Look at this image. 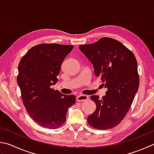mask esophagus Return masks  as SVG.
Wrapping results in <instances>:
<instances>
[{
	"mask_svg": "<svg viewBox=\"0 0 154 154\" xmlns=\"http://www.w3.org/2000/svg\"><path fill=\"white\" fill-rule=\"evenodd\" d=\"M89 99V97L86 95H79L77 97V101L78 102H83L88 100Z\"/></svg>",
	"mask_w": 154,
	"mask_h": 154,
	"instance_id": "34e87169",
	"label": "esophagus"
}]
</instances>
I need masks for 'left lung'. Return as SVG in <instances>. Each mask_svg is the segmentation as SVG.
Instances as JSON below:
<instances>
[{
	"mask_svg": "<svg viewBox=\"0 0 154 154\" xmlns=\"http://www.w3.org/2000/svg\"><path fill=\"white\" fill-rule=\"evenodd\" d=\"M94 68L95 75L101 77L106 96H91L96 109L88 117L94 128L106 130L115 127L129 110L138 91L139 77L137 62L133 53L119 41L102 38L96 42L79 46Z\"/></svg>",
	"mask_w": 154,
	"mask_h": 154,
	"instance_id": "left-lung-1",
	"label": "left lung"
}]
</instances>
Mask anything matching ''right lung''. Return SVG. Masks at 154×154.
I'll return each instance as SVG.
<instances>
[{"mask_svg":"<svg viewBox=\"0 0 154 154\" xmlns=\"http://www.w3.org/2000/svg\"><path fill=\"white\" fill-rule=\"evenodd\" d=\"M73 46L42 44L30 48L18 66L17 82L27 113L36 123L56 129L66 121L74 95H64L51 86L58 82L63 62Z\"/></svg>","mask_w":154,"mask_h":154,"instance_id":"obj_1","label":"right lung"}]
</instances>
